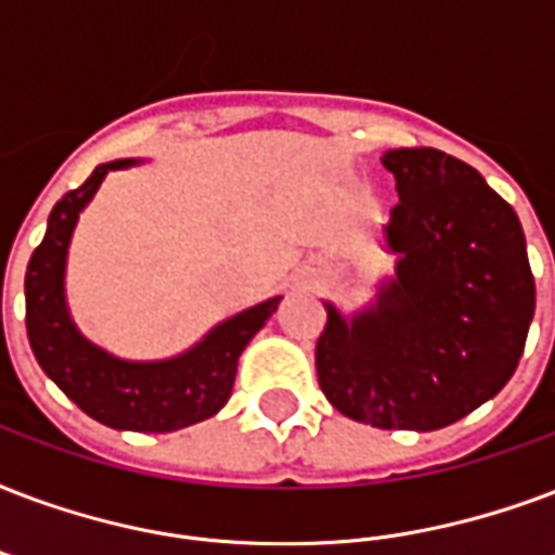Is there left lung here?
<instances>
[{
    "instance_id": "1",
    "label": "left lung",
    "mask_w": 555,
    "mask_h": 555,
    "mask_svg": "<svg viewBox=\"0 0 555 555\" xmlns=\"http://www.w3.org/2000/svg\"><path fill=\"white\" fill-rule=\"evenodd\" d=\"M401 253L378 302L346 323L332 306L317 378L344 416L384 430H439L503 390L535 314L518 215L472 165L437 147L384 154Z\"/></svg>"
}]
</instances>
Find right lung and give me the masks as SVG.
Segmentation results:
<instances>
[{"mask_svg":"<svg viewBox=\"0 0 555 555\" xmlns=\"http://www.w3.org/2000/svg\"><path fill=\"white\" fill-rule=\"evenodd\" d=\"M127 165L130 159L99 165L87 183L54 203L46 238L25 270V328L42 372L87 416L116 430L168 434L215 416L227 404L244 346L268 323L282 296L235 314L175 361L127 363L87 344L75 332L63 302L66 247L80 209L101 180Z\"/></svg>","mask_w":555,"mask_h":555,"instance_id":"1","label":"right lung"}]
</instances>
